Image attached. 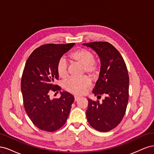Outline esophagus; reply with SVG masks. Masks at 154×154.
<instances>
[{
	"label": "esophagus",
	"instance_id": "34e87169",
	"mask_svg": "<svg viewBox=\"0 0 154 154\" xmlns=\"http://www.w3.org/2000/svg\"><path fill=\"white\" fill-rule=\"evenodd\" d=\"M79 99H80V97H79V96H74V101H78Z\"/></svg>",
	"mask_w": 154,
	"mask_h": 154
}]
</instances>
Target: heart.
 <instances>
[{
    "label": "heart",
    "instance_id": "obj_1",
    "mask_svg": "<svg viewBox=\"0 0 154 154\" xmlns=\"http://www.w3.org/2000/svg\"><path fill=\"white\" fill-rule=\"evenodd\" d=\"M71 60L84 66V72L93 78L99 73V66L94 61V56L92 52L85 49H79L70 55ZM57 72L60 77L62 78L68 76V66L64 58L60 59L57 64ZM91 85L90 78L83 76L80 78H71L65 80L63 86L66 89L74 94L80 95L84 93Z\"/></svg>",
    "mask_w": 154,
    "mask_h": 154
}]
</instances>
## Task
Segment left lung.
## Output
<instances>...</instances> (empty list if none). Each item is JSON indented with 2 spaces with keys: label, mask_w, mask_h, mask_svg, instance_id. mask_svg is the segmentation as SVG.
Listing matches in <instances>:
<instances>
[{
  "label": "left lung",
  "mask_w": 154,
  "mask_h": 154,
  "mask_svg": "<svg viewBox=\"0 0 154 154\" xmlns=\"http://www.w3.org/2000/svg\"><path fill=\"white\" fill-rule=\"evenodd\" d=\"M83 45L94 50L100 60V75L92 93L97 97L106 95L102 103L87 99V118L94 129L109 132L122 122L127 109L129 87L127 68L119 51L106 42Z\"/></svg>",
  "instance_id": "left-lung-1"
}]
</instances>
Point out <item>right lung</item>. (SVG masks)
<instances>
[{
    "label": "right lung",
    "instance_id": "obj_1",
    "mask_svg": "<svg viewBox=\"0 0 154 154\" xmlns=\"http://www.w3.org/2000/svg\"><path fill=\"white\" fill-rule=\"evenodd\" d=\"M74 44L42 45L26 61L21 80L24 105L32 122L40 130L54 132L66 123L69 116L74 96L63 91L60 92V98L51 100L49 94L61 89L54 85L58 79L57 64Z\"/></svg>",
    "mask_w": 154,
    "mask_h": 154
}]
</instances>
